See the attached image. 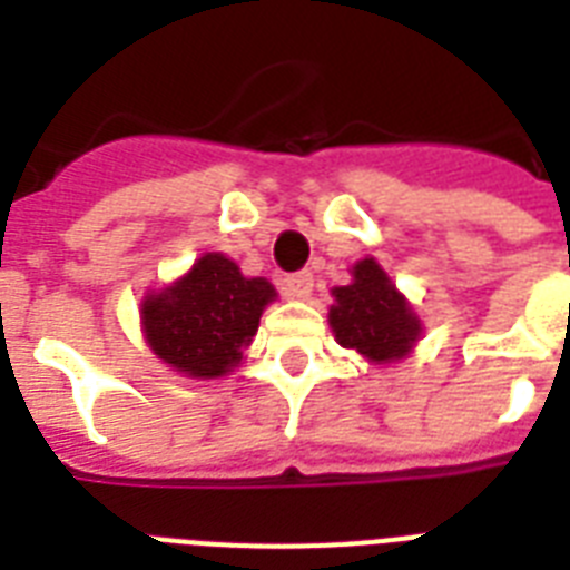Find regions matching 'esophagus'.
Here are the masks:
<instances>
[{"label":"esophagus","mask_w":570,"mask_h":570,"mask_svg":"<svg viewBox=\"0 0 570 570\" xmlns=\"http://www.w3.org/2000/svg\"><path fill=\"white\" fill-rule=\"evenodd\" d=\"M286 289L295 298H307L313 293V275L311 272H293V275H286Z\"/></svg>","instance_id":"obj_1"}]
</instances>
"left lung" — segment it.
Segmentation results:
<instances>
[{"instance_id": "obj_1", "label": "left lung", "mask_w": 570, "mask_h": 570, "mask_svg": "<svg viewBox=\"0 0 570 570\" xmlns=\"http://www.w3.org/2000/svg\"><path fill=\"white\" fill-rule=\"evenodd\" d=\"M352 275L355 284L334 289V337L340 346L357 348L375 364H390L414 346L420 337V320L375 259H361Z\"/></svg>"}]
</instances>
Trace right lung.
<instances>
[{
	"label": "right lung",
	"mask_w": 570,
	"mask_h": 570,
	"mask_svg": "<svg viewBox=\"0 0 570 570\" xmlns=\"http://www.w3.org/2000/svg\"><path fill=\"white\" fill-rule=\"evenodd\" d=\"M272 298L275 286L268 281L242 277L224 254H204L189 275L145 298L147 343L177 373L215 379L239 364Z\"/></svg>",
	"instance_id": "1"
}]
</instances>
